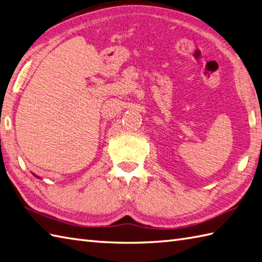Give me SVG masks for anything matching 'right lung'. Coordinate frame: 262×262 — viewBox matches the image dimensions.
Listing matches in <instances>:
<instances>
[{
    "instance_id": "1",
    "label": "right lung",
    "mask_w": 262,
    "mask_h": 262,
    "mask_svg": "<svg viewBox=\"0 0 262 262\" xmlns=\"http://www.w3.org/2000/svg\"><path fill=\"white\" fill-rule=\"evenodd\" d=\"M33 175H34V173H33ZM34 176H36V175H34ZM36 177H37V178H39V179H40V177H38V176H36Z\"/></svg>"
}]
</instances>
